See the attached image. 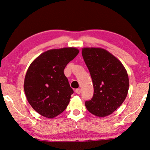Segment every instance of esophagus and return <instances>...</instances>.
<instances>
[{
  "mask_svg": "<svg viewBox=\"0 0 150 150\" xmlns=\"http://www.w3.org/2000/svg\"><path fill=\"white\" fill-rule=\"evenodd\" d=\"M75 92H76V93L80 94L81 92V89H77L75 90Z\"/></svg>",
  "mask_w": 150,
  "mask_h": 150,
  "instance_id": "obj_1",
  "label": "esophagus"
}]
</instances>
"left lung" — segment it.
<instances>
[{
	"label": "left lung",
	"mask_w": 150,
	"mask_h": 150,
	"mask_svg": "<svg viewBox=\"0 0 150 150\" xmlns=\"http://www.w3.org/2000/svg\"><path fill=\"white\" fill-rule=\"evenodd\" d=\"M82 55L89 71L94 93L85 101L90 113L105 117L114 112L126 98L129 77L120 61L105 49L95 47L82 49Z\"/></svg>",
	"instance_id": "1"
}]
</instances>
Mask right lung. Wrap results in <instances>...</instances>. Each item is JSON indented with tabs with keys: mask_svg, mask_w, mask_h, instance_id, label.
<instances>
[{
	"mask_svg": "<svg viewBox=\"0 0 150 150\" xmlns=\"http://www.w3.org/2000/svg\"><path fill=\"white\" fill-rule=\"evenodd\" d=\"M79 52L75 47L49 50L28 68L24 90L28 102L40 115L54 118L67 107L73 90L64 69Z\"/></svg>",
	"mask_w": 150,
	"mask_h": 150,
	"instance_id": "right-lung-1",
	"label": "right lung"
}]
</instances>
